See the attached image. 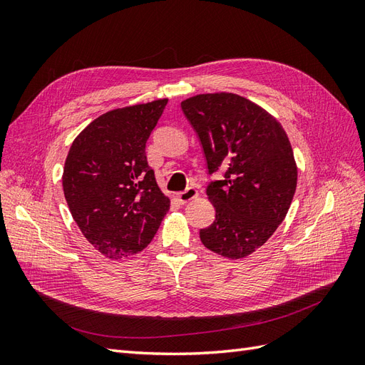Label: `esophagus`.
Wrapping results in <instances>:
<instances>
[{
    "label": "esophagus",
    "mask_w": 365,
    "mask_h": 365,
    "mask_svg": "<svg viewBox=\"0 0 365 365\" xmlns=\"http://www.w3.org/2000/svg\"><path fill=\"white\" fill-rule=\"evenodd\" d=\"M196 196H197V190L195 189V187H189V189H185L184 192H180L178 195H176V197H178V201L181 204H187L189 201L195 200Z\"/></svg>",
    "instance_id": "obj_1"
}]
</instances>
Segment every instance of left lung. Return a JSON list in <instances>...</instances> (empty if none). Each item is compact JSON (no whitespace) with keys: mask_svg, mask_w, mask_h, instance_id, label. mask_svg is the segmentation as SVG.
<instances>
[{"mask_svg":"<svg viewBox=\"0 0 365 365\" xmlns=\"http://www.w3.org/2000/svg\"><path fill=\"white\" fill-rule=\"evenodd\" d=\"M181 109L195 129L208 175L215 222L200 231L202 244L228 259L245 257L283 222L297 187V165L288 135L264 109L231 93L200 94Z\"/></svg>","mask_w":365,"mask_h":365,"instance_id":"1","label":"left lung"}]
</instances>
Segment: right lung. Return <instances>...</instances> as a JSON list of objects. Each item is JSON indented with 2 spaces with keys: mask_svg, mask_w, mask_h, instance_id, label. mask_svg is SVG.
<instances>
[{
  "mask_svg": "<svg viewBox=\"0 0 365 365\" xmlns=\"http://www.w3.org/2000/svg\"><path fill=\"white\" fill-rule=\"evenodd\" d=\"M168 98L114 109L76 137L65 160L63 195L77 227L103 256L145 250L170 201L146 158V141Z\"/></svg>",
  "mask_w": 365,
  "mask_h": 365,
  "instance_id": "obj_1",
  "label": "right lung"
}]
</instances>
